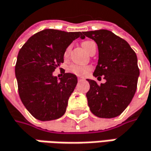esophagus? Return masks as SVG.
Returning <instances> with one entry per match:
<instances>
[{
  "label": "esophagus",
  "instance_id": "1",
  "mask_svg": "<svg viewBox=\"0 0 151 151\" xmlns=\"http://www.w3.org/2000/svg\"><path fill=\"white\" fill-rule=\"evenodd\" d=\"M78 79L79 81H81V80H84V78H82V77H78Z\"/></svg>",
  "mask_w": 151,
  "mask_h": 151
}]
</instances>
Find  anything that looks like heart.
<instances>
[{"label":"heart","instance_id":"1","mask_svg":"<svg viewBox=\"0 0 151 151\" xmlns=\"http://www.w3.org/2000/svg\"><path fill=\"white\" fill-rule=\"evenodd\" d=\"M94 42L93 41H84L82 42V46L87 52L89 51V49L91 48V44H93ZM69 51H70V48L68 47L66 51H65V57L68 56V54H69ZM69 72L75 74V75L78 76H84L85 74H87L90 71H91V67H88V66H82V65H71L69 68H68Z\"/></svg>","mask_w":151,"mask_h":151}]
</instances>
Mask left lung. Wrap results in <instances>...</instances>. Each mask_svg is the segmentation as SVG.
Here are the masks:
<instances>
[{"label":"left lung","mask_w":151,"mask_h":151,"mask_svg":"<svg viewBox=\"0 0 151 151\" xmlns=\"http://www.w3.org/2000/svg\"><path fill=\"white\" fill-rule=\"evenodd\" d=\"M98 47V62L93 76H104L106 82L98 85L87 79L86 93L92 114L100 118L119 116L132 102L137 90L139 69L136 53L128 42L108 30L84 31Z\"/></svg>","instance_id":"left-lung-1"}]
</instances>
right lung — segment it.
Wrapping results in <instances>:
<instances>
[{"instance_id":"obj_1","label":"right lung","mask_w":151,"mask_h":151,"mask_svg":"<svg viewBox=\"0 0 151 151\" xmlns=\"http://www.w3.org/2000/svg\"><path fill=\"white\" fill-rule=\"evenodd\" d=\"M83 32L45 29L31 37L20 49L15 66L19 94L31 114L42 121L60 118L67 110L68 99L75 89V74L53 76L64 62L67 47Z\"/></svg>"}]
</instances>
